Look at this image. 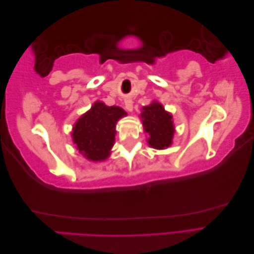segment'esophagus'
<instances>
[{
  "mask_svg": "<svg viewBox=\"0 0 254 254\" xmlns=\"http://www.w3.org/2000/svg\"><path fill=\"white\" fill-rule=\"evenodd\" d=\"M125 109L129 112H132L133 110V102L130 98L125 99Z\"/></svg>",
  "mask_w": 254,
  "mask_h": 254,
  "instance_id": "34e87169",
  "label": "esophagus"
}]
</instances>
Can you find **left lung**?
<instances>
[{
  "mask_svg": "<svg viewBox=\"0 0 254 254\" xmlns=\"http://www.w3.org/2000/svg\"><path fill=\"white\" fill-rule=\"evenodd\" d=\"M141 119L145 132L149 134L147 142L150 147L164 149L171 146L175 132L173 117L158 102L142 108Z\"/></svg>",
  "mask_w": 254,
  "mask_h": 254,
  "instance_id": "1",
  "label": "left lung"
}]
</instances>
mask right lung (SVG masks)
<instances>
[{"instance_id":"add662e5","label":"right lung","mask_w":254,"mask_h":254,"mask_svg":"<svg viewBox=\"0 0 254 254\" xmlns=\"http://www.w3.org/2000/svg\"><path fill=\"white\" fill-rule=\"evenodd\" d=\"M126 115L118 106L96 102L75 123L73 142L80 153L90 161H104L110 156L114 143L117 122Z\"/></svg>"}]
</instances>
